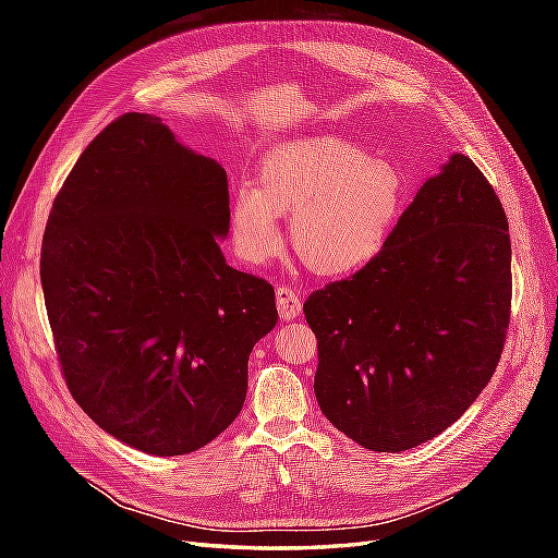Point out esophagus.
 <instances>
[{
    "mask_svg": "<svg viewBox=\"0 0 558 558\" xmlns=\"http://www.w3.org/2000/svg\"><path fill=\"white\" fill-rule=\"evenodd\" d=\"M275 300H277V312L283 320H291V318L302 314L300 295H298L295 289H291V286L279 283L277 291H275Z\"/></svg>",
    "mask_w": 558,
    "mask_h": 558,
    "instance_id": "esophagus-1",
    "label": "esophagus"
}]
</instances>
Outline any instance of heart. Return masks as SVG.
<instances>
[{
    "mask_svg": "<svg viewBox=\"0 0 558 558\" xmlns=\"http://www.w3.org/2000/svg\"><path fill=\"white\" fill-rule=\"evenodd\" d=\"M410 199L402 167L335 137L269 150L258 185L232 193L230 228L242 258L267 260L281 244L279 214H291V244L318 275H347L377 258Z\"/></svg>",
    "mask_w": 558,
    "mask_h": 558,
    "instance_id": "1",
    "label": "heart"
}]
</instances>
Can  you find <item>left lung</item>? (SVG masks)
<instances>
[{
	"mask_svg": "<svg viewBox=\"0 0 558 558\" xmlns=\"http://www.w3.org/2000/svg\"><path fill=\"white\" fill-rule=\"evenodd\" d=\"M320 412L369 451L440 435L496 373L512 310V244L494 185L456 154L356 275L305 300Z\"/></svg>",
	"mask_w": 558,
	"mask_h": 558,
	"instance_id": "8db88e82",
	"label": "left lung"
}]
</instances>
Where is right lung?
I'll list each match as a JSON object with an SVG mask.
<instances>
[{"label":"right lung","instance_id":"right-lung-1","mask_svg":"<svg viewBox=\"0 0 558 558\" xmlns=\"http://www.w3.org/2000/svg\"><path fill=\"white\" fill-rule=\"evenodd\" d=\"M228 228L223 167L137 111L97 134L53 199L41 289L60 373L134 449L191 453L242 412L277 305L272 283L226 263Z\"/></svg>","mask_w":558,"mask_h":558}]
</instances>
